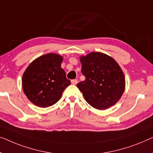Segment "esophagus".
<instances>
[{"label": "esophagus", "instance_id": "obj_1", "mask_svg": "<svg viewBox=\"0 0 153 153\" xmlns=\"http://www.w3.org/2000/svg\"><path fill=\"white\" fill-rule=\"evenodd\" d=\"M71 83L73 84V85H77V79H72Z\"/></svg>", "mask_w": 153, "mask_h": 153}]
</instances>
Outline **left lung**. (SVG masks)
<instances>
[{
    "instance_id": "8db88e82",
    "label": "left lung",
    "mask_w": 153,
    "mask_h": 153,
    "mask_svg": "<svg viewBox=\"0 0 153 153\" xmlns=\"http://www.w3.org/2000/svg\"><path fill=\"white\" fill-rule=\"evenodd\" d=\"M79 60L85 79L77 87L85 100L98 109L115 105L126 88L125 76L119 64L110 56L100 52L81 56Z\"/></svg>"
}]
</instances>
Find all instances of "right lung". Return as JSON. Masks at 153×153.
Here are the masks:
<instances>
[{
    "label": "right lung",
    "mask_w": 153,
    "mask_h": 153,
    "mask_svg": "<svg viewBox=\"0 0 153 153\" xmlns=\"http://www.w3.org/2000/svg\"><path fill=\"white\" fill-rule=\"evenodd\" d=\"M62 56L55 53L40 56L30 64L22 77L23 92L36 106H52L71 85L61 67Z\"/></svg>",
    "instance_id": "1"
}]
</instances>
